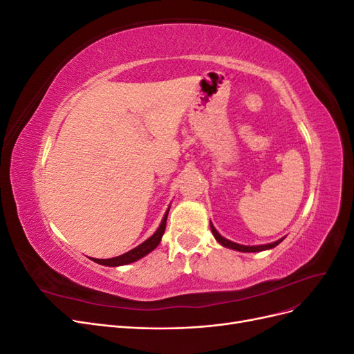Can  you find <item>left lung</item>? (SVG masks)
Instances as JSON below:
<instances>
[{
  "mask_svg": "<svg viewBox=\"0 0 354 354\" xmlns=\"http://www.w3.org/2000/svg\"><path fill=\"white\" fill-rule=\"evenodd\" d=\"M211 232L214 234V238H216L223 246H226V248H232V250H236V251H241V252H259V251H264V250H270V248H274L276 245H279L283 239H279L273 243H267V245H257V246H245V245H239V243H234L226 238H223L221 234L216 230V227L212 226L211 224Z\"/></svg>",
  "mask_w": 354,
  "mask_h": 354,
  "instance_id": "8db88e82",
  "label": "left lung"
}]
</instances>
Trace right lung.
Wrapping results in <instances>:
<instances>
[{
  "label": "right lung",
  "instance_id": "obj_1",
  "mask_svg": "<svg viewBox=\"0 0 354 354\" xmlns=\"http://www.w3.org/2000/svg\"><path fill=\"white\" fill-rule=\"evenodd\" d=\"M169 211V208H168ZM168 211L165 212L164 220L160 223V226L158 227V230L152 234L151 238L147 241H145L143 243H140L138 246H136L134 250L128 251L120 257H113V259H108V260H102V259H91L93 261L103 264V266H109V267H116V266H124V264H130L134 263L137 260H140L142 257H145L146 254H149L151 251H153L156 246L159 245L160 239H162V234L165 232V226H167V217H168Z\"/></svg>",
  "mask_w": 354,
  "mask_h": 354
}]
</instances>
